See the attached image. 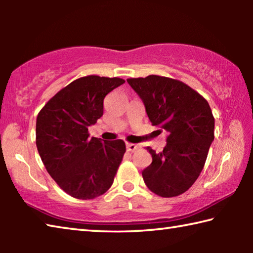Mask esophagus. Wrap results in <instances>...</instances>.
<instances>
[{"instance_id":"esophagus-1","label":"esophagus","mask_w":253,"mask_h":253,"mask_svg":"<svg viewBox=\"0 0 253 253\" xmlns=\"http://www.w3.org/2000/svg\"><path fill=\"white\" fill-rule=\"evenodd\" d=\"M126 148L128 152H135L137 149V145L135 144H131V143H127L126 144Z\"/></svg>"}]
</instances>
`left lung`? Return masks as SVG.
Masks as SVG:
<instances>
[{
    "label": "left lung",
    "instance_id": "8db88e82",
    "mask_svg": "<svg viewBox=\"0 0 253 253\" xmlns=\"http://www.w3.org/2000/svg\"><path fill=\"white\" fill-rule=\"evenodd\" d=\"M127 83L143 100L147 116L158 131L168 132L166 146L152 155L143 178L162 198L183 194L202 172L214 139V117L209 102L190 85L156 75L129 78Z\"/></svg>",
    "mask_w": 253,
    "mask_h": 253
}]
</instances>
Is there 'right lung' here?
<instances>
[{
	"label": "right lung",
	"instance_id": "add662e5",
	"mask_svg": "<svg viewBox=\"0 0 253 253\" xmlns=\"http://www.w3.org/2000/svg\"><path fill=\"white\" fill-rule=\"evenodd\" d=\"M124 83L117 77H81L55 93L38 114V152L50 176L72 198L95 199L113 185L125 142L90 138L88 127L104 114L105 97Z\"/></svg>",
	"mask_w": 253,
	"mask_h": 253
}]
</instances>
